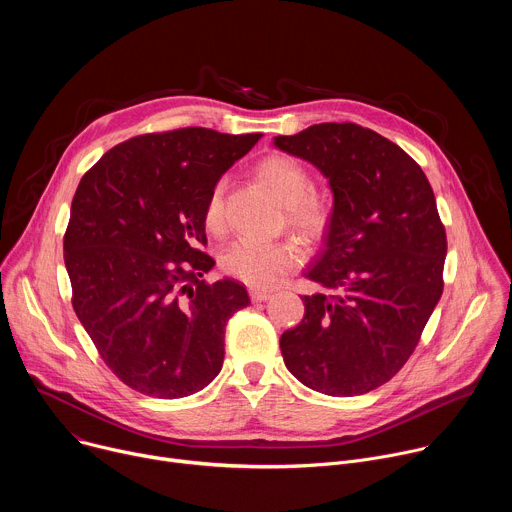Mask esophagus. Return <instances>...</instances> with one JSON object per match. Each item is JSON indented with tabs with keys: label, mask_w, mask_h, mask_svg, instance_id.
<instances>
[{
	"label": "esophagus",
	"mask_w": 512,
	"mask_h": 512,
	"mask_svg": "<svg viewBox=\"0 0 512 512\" xmlns=\"http://www.w3.org/2000/svg\"><path fill=\"white\" fill-rule=\"evenodd\" d=\"M249 296H251V302H265V300L271 298V291H267V289H251Z\"/></svg>",
	"instance_id": "esophagus-1"
}]
</instances>
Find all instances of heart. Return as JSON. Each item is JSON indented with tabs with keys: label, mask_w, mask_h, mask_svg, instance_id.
<instances>
[{
	"label": "heart",
	"mask_w": 512,
	"mask_h": 512,
	"mask_svg": "<svg viewBox=\"0 0 512 512\" xmlns=\"http://www.w3.org/2000/svg\"><path fill=\"white\" fill-rule=\"evenodd\" d=\"M257 178L283 204L285 221L310 241L322 239L334 216V204L328 194L312 190L310 170L296 158L271 154L257 164ZM202 221L210 233H221L225 227V182H216L204 202ZM304 251L294 239L255 241L237 239L229 243L218 265L229 275L247 285L269 287L285 271L302 263Z\"/></svg>",
	"instance_id": "obj_1"
}]
</instances>
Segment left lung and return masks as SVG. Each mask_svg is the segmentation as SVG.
<instances>
[{"label": "left lung", "mask_w": 512, "mask_h": 512, "mask_svg": "<svg viewBox=\"0 0 512 512\" xmlns=\"http://www.w3.org/2000/svg\"><path fill=\"white\" fill-rule=\"evenodd\" d=\"M275 148L314 164L334 194L324 249L306 277L304 320L281 334L285 367L306 387L352 397L391 381L442 298L446 229L433 190L397 143L356 123L277 135Z\"/></svg>", "instance_id": "left-lung-1"}]
</instances>
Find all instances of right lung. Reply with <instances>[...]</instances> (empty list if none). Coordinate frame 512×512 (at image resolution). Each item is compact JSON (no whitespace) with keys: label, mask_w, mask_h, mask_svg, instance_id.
Listing matches in <instances>:
<instances>
[{"label":"right lung","mask_w":512,"mask_h":512,"mask_svg":"<svg viewBox=\"0 0 512 512\" xmlns=\"http://www.w3.org/2000/svg\"><path fill=\"white\" fill-rule=\"evenodd\" d=\"M261 139L206 127L131 137L81 180L64 233L72 308L113 375L156 399L204 389L223 369L247 289L200 279L214 265L202 208Z\"/></svg>","instance_id":"right-lung-1"}]
</instances>
